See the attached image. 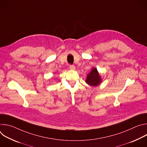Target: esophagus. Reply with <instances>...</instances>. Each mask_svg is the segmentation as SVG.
Wrapping results in <instances>:
<instances>
[{
	"mask_svg": "<svg viewBox=\"0 0 147 147\" xmlns=\"http://www.w3.org/2000/svg\"><path fill=\"white\" fill-rule=\"evenodd\" d=\"M70 69L71 70H74L76 69V67L74 65H70Z\"/></svg>",
	"mask_w": 147,
	"mask_h": 147,
	"instance_id": "esophagus-1",
	"label": "esophagus"
}]
</instances>
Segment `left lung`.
Here are the masks:
<instances>
[{
    "mask_svg": "<svg viewBox=\"0 0 147 147\" xmlns=\"http://www.w3.org/2000/svg\"><path fill=\"white\" fill-rule=\"evenodd\" d=\"M102 78L95 67L92 68L87 76L86 82L90 86L96 87L102 82Z\"/></svg>",
    "mask_w": 147,
    "mask_h": 147,
    "instance_id": "1",
    "label": "left lung"
}]
</instances>
